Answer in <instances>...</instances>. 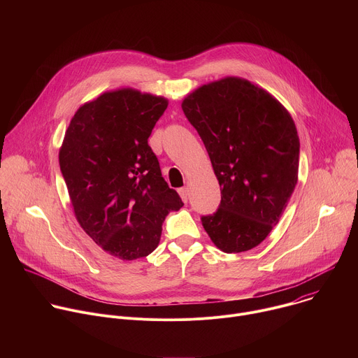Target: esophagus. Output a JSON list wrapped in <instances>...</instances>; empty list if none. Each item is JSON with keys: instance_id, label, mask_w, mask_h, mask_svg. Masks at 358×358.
Here are the masks:
<instances>
[{"instance_id": "obj_1", "label": "esophagus", "mask_w": 358, "mask_h": 358, "mask_svg": "<svg viewBox=\"0 0 358 358\" xmlns=\"http://www.w3.org/2000/svg\"><path fill=\"white\" fill-rule=\"evenodd\" d=\"M178 194H180V196H181V199H182L184 202L188 201V187L180 188V189H178Z\"/></svg>"}]
</instances>
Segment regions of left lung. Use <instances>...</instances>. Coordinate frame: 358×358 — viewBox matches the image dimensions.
Instances as JSON below:
<instances>
[{"label": "left lung", "instance_id": "left-lung-1", "mask_svg": "<svg viewBox=\"0 0 358 358\" xmlns=\"http://www.w3.org/2000/svg\"><path fill=\"white\" fill-rule=\"evenodd\" d=\"M181 108L221 187L220 208L201 218L203 229L227 253L258 246L297 184L300 143L292 116L265 89L235 76L202 85Z\"/></svg>", "mask_w": 358, "mask_h": 358}]
</instances>
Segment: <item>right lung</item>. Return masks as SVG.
<instances>
[{"label": "right lung", "mask_w": 358, "mask_h": 358, "mask_svg": "<svg viewBox=\"0 0 358 358\" xmlns=\"http://www.w3.org/2000/svg\"><path fill=\"white\" fill-rule=\"evenodd\" d=\"M167 106L166 97L130 87L101 93L76 110L59 150L78 222L123 261L155 250L166 217L184 206L147 141Z\"/></svg>", "instance_id": "right-lung-1"}]
</instances>
